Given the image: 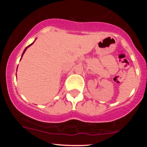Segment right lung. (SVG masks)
Returning <instances> with one entry per match:
<instances>
[{"label": "right lung", "mask_w": 147, "mask_h": 147, "mask_svg": "<svg viewBox=\"0 0 147 147\" xmlns=\"http://www.w3.org/2000/svg\"><path fill=\"white\" fill-rule=\"evenodd\" d=\"M33 43H34V42H33V43H31V44H30V45H28V46H27V47H26V48H25V50H24V51H23V54H22V56H21V60L22 57H23V55H24L25 52V51H26V50H27V49H28V47H30V45H32V44H33Z\"/></svg>", "instance_id": "1"}]
</instances>
